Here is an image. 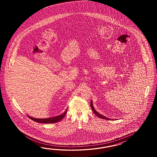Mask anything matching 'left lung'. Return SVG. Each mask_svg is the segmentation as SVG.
<instances>
[{"instance_id":"left-lung-1","label":"left lung","mask_w":157,"mask_h":157,"mask_svg":"<svg viewBox=\"0 0 157 157\" xmlns=\"http://www.w3.org/2000/svg\"><path fill=\"white\" fill-rule=\"evenodd\" d=\"M90 105H91V109L93 110V112L94 113V114H96L98 117H100L101 119H105V120H110V119H108L107 117H105L104 116H102V115H101V114H100L99 113H98V112H97L96 110H95V109L94 108V106H93V102H92V101L90 102Z\"/></svg>"}]
</instances>
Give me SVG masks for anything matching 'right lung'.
Masks as SVG:
<instances>
[{"mask_svg":"<svg viewBox=\"0 0 157 157\" xmlns=\"http://www.w3.org/2000/svg\"><path fill=\"white\" fill-rule=\"evenodd\" d=\"M67 111V109L63 114L56 116V117H53L51 118H48V119H36V118L29 117V116L28 117L31 120H33L34 121H36V122L39 123H57L58 121H61L62 119L64 118V117L66 116Z\"/></svg>","mask_w":157,"mask_h":157,"instance_id":"obj_1","label":"right lung"}]
</instances>
